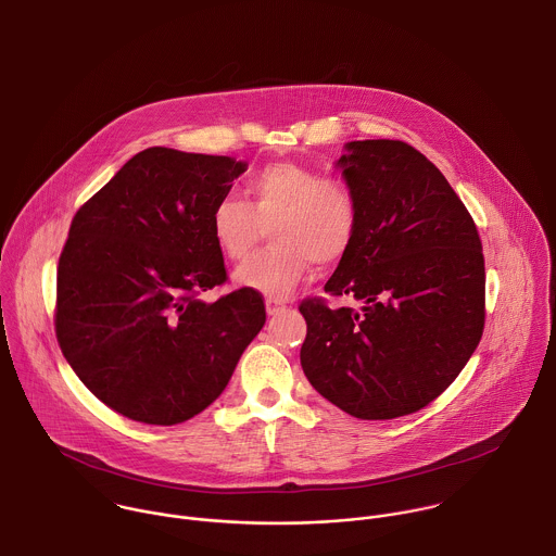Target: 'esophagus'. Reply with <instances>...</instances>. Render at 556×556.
Instances as JSON below:
<instances>
[{"instance_id": "obj_1", "label": "esophagus", "mask_w": 556, "mask_h": 556, "mask_svg": "<svg viewBox=\"0 0 556 556\" xmlns=\"http://www.w3.org/2000/svg\"><path fill=\"white\" fill-rule=\"evenodd\" d=\"M283 307H286V303H283V301H277V299H266V312H268V316H275V314H279Z\"/></svg>"}]
</instances>
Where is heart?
<instances>
[{
    "instance_id": "heart-1",
    "label": "heart",
    "mask_w": 556,
    "mask_h": 556,
    "mask_svg": "<svg viewBox=\"0 0 556 556\" xmlns=\"http://www.w3.org/2000/svg\"><path fill=\"white\" fill-rule=\"evenodd\" d=\"M249 201L220 197L210 212V233L227 260H242L268 225L270 247L236 270V281L266 296H286L312 262H340L357 233L359 210L344 179L301 162H270L247 181Z\"/></svg>"
}]
</instances>
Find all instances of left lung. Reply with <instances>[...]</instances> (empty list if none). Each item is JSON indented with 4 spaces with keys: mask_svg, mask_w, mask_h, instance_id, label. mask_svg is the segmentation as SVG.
Segmentation results:
<instances>
[{
    "mask_svg": "<svg viewBox=\"0 0 556 556\" xmlns=\"http://www.w3.org/2000/svg\"><path fill=\"white\" fill-rule=\"evenodd\" d=\"M357 199L349 253L325 283L357 307L305 299L301 366L318 394L362 420L435 401L485 327L477 225L440 168L403 140H353L338 160Z\"/></svg>",
    "mask_w": 556,
    "mask_h": 556,
    "instance_id": "left-lung-1",
    "label": "left lung"
}]
</instances>
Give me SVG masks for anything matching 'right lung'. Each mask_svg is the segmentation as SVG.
I'll return each mask as SVG.
<instances>
[{"mask_svg": "<svg viewBox=\"0 0 556 556\" xmlns=\"http://www.w3.org/2000/svg\"><path fill=\"white\" fill-rule=\"evenodd\" d=\"M244 170L227 155L149 147L71 220L55 338L79 381L129 420L170 427L201 414L266 323L260 292L199 299L227 281L210 212Z\"/></svg>", "mask_w": 556, "mask_h": 556, "instance_id": "add662e5", "label": "right lung"}]
</instances>
